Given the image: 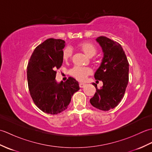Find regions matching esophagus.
<instances>
[{"label":"esophagus","instance_id":"34e87169","mask_svg":"<svg viewBox=\"0 0 152 152\" xmlns=\"http://www.w3.org/2000/svg\"><path fill=\"white\" fill-rule=\"evenodd\" d=\"M79 86H80V88H83V87H84V86H86V84H85V83H80Z\"/></svg>","mask_w":152,"mask_h":152}]
</instances>
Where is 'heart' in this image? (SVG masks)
Wrapping results in <instances>:
<instances>
[{
  "mask_svg": "<svg viewBox=\"0 0 152 152\" xmlns=\"http://www.w3.org/2000/svg\"><path fill=\"white\" fill-rule=\"evenodd\" d=\"M82 51L86 53V56L89 57H92L96 53V48L93 44L89 42H83L80 45ZM72 50L70 47H66L63 51V59L64 61H68L72 57ZM93 73V70L89 67L76 66L73 67L70 71V75L78 81H84L90 74Z\"/></svg>",
  "mask_w": 152,
  "mask_h": 152,
  "instance_id": "obj_1",
  "label": "heart"
}]
</instances>
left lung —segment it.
Masks as SVG:
<instances>
[{
  "mask_svg": "<svg viewBox=\"0 0 152 152\" xmlns=\"http://www.w3.org/2000/svg\"><path fill=\"white\" fill-rule=\"evenodd\" d=\"M104 53L102 62L95 73V78L101 80L103 86L97 88L90 99L95 108L108 111L117 106L124 98L129 81V62L125 51L118 42L105 37L96 39Z\"/></svg>",
  "mask_w": 152,
  "mask_h": 152,
  "instance_id": "1",
  "label": "left lung"
}]
</instances>
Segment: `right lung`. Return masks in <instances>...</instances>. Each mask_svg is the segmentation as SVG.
I'll return each instance as SVG.
<instances>
[{"label": "right lung", "instance_id": "add662e5", "mask_svg": "<svg viewBox=\"0 0 152 152\" xmlns=\"http://www.w3.org/2000/svg\"><path fill=\"white\" fill-rule=\"evenodd\" d=\"M64 46L63 40L47 39L35 48L27 66L28 86L34 103L40 110L52 115L66 110L74 93L80 89L78 82L72 77L65 82L58 83L56 80Z\"/></svg>", "mask_w": 152, "mask_h": 152}]
</instances>
